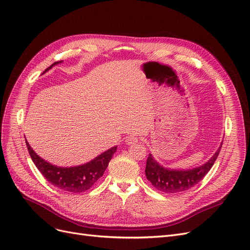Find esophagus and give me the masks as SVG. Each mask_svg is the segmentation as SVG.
Wrapping results in <instances>:
<instances>
[{"instance_id": "1", "label": "esophagus", "mask_w": 250, "mask_h": 250, "mask_svg": "<svg viewBox=\"0 0 250 250\" xmlns=\"http://www.w3.org/2000/svg\"><path fill=\"white\" fill-rule=\"evenodd\" d=\"M138 142V137L137 136H134V135H130V136H127L125 138V143L127 145H133V144H136Z\"/></svg>"}]
</instances>
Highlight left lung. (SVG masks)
Returning a JSON list of instances; mask_svg holds the SVG:
<instances>
[{"label":"left lung","mask_w":250,"mask_h":250,"mask_svg":"<svg viewBox=\"0 0 250 250\" xmlns=\"http://www.w3.org/2000/svg\"><path fill=\"white\" fill-rule=\"evenodd\" d=\"M222 146L207 163L191 170H170V169L164 168L159 165L149 154L146 159V176L157 189L163 193L172 194L187 191L200 183L207 172L210 170L221 152Z\"/></svg>","instance_id":"obj_1"}]
</instances>
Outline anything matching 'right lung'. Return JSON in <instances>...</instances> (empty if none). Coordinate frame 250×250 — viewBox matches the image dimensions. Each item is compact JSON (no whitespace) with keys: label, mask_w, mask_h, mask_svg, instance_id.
I'll return each mask as SVG.
<instances>
[{"label":"right lung","mask_w":250,"mask_h":250,"mask_svg":"<svg viewBox=\"0 0 250 250\" xmlns=\"http://www.w3.org/2000/svg\"><path fill=\"white\" fill-rule=\"evenodd\" d=\"M58 62H56L53 64ZM53 64L50 65L46 71L51 68ZM25 143L33 162L39 169V171L42 173V175L54 187H57L58 188L62 189V191L71 193H82L90 188L104 175V172L105 171L109 161H111L117 149V146H114L102 155H99L90 162L80 166L67 168L57 167L48 163L34 152V149L27 142Z\"/></svg>","instance_id":"obj_1"}]
</instances>
